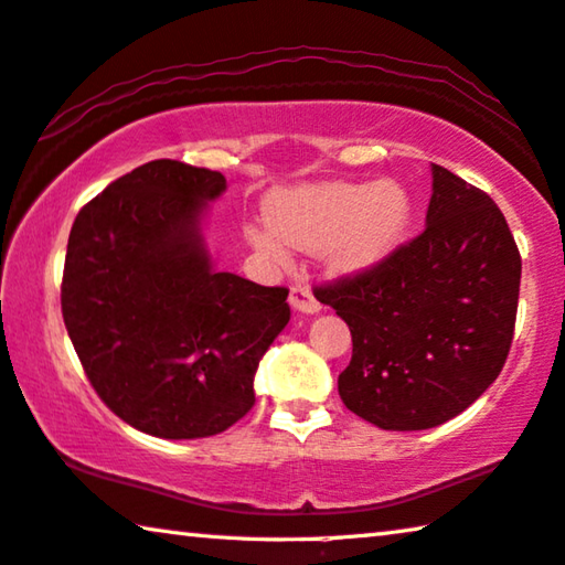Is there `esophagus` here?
<instances>
[{"mask_svg":"<svg viewBox=\"0 0 565 565\" xmlns=\"http://www.w3.org/2000/svg\"><path fill=\"white\" fill-rule=\"evenodd\" d=\"M289 305L291 309L297 311H305V315H315V311L322 309V305L315 299V294H311L309 286H291V294H289Z\"/></svg>","mask_w":565,"mask_h":565,"instance_id":"esophagus-1","label":"esophagus"}]
</instances>
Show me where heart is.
Wrapping results in <instances>:
<instances>
[{
	"instance_id": "b5f03b06",
	"label": "heart",
	"mask_w": 565,
	"mask_h": 565,
	"mask_svg": "<svg viewBox=\"0 0 565 565\" xmlns=\"http://www.w3.org/2000/svg\"><path fill=\"white\" fill-rule=\"evenodd\" d=\"M414 202L408 190L393 180L383 182H322L279 190L268 200L271 231L250 228L248 238L260 254L286 264V247L319 250L337 271L375 266L403 241Z\"/></svg>"
}]
</instances>
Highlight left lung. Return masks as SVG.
Returning <instances> with one entry per match:
<instances>
[{
  "label": "left lung",
  "mask_w": 565,
  "mask_h": 565,
  "mask_svg": "<svg viewBox=\"0 0 565 565\" xmlns=\"http://www.w3.org/2000/svg\"><path fill=\"white\" fill-rule=\"evenodd\" d=\"M426 228L365 271L319 286L352 332L337 391L385 431H420L459 416L508 360L520 250L502 210L439 164Z\"/></svg>",
  "instance_id": "left-lung-1"
}]
</instances>
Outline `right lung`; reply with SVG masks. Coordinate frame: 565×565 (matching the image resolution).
Wrapping results in <instances>:
<instances>
[{
  "label": "right lung",
  "instance_id": "obj_1",
  "mask_svg": "<svg viewBox=\"0 0 565 565\" xmlns=\"http://www.w3.org/2000/svg\"><path fill=\"white\" fill-rule=\"evenodd\" d=\"M225 177L154 159L75 217L61 305L98 398L159 439H202L254 408L260 358L291 317L289 289L215 271L202 241Z\"/></svg>",
  "mask_w": 565,
  "mask_h": 565
}]
</instances>
